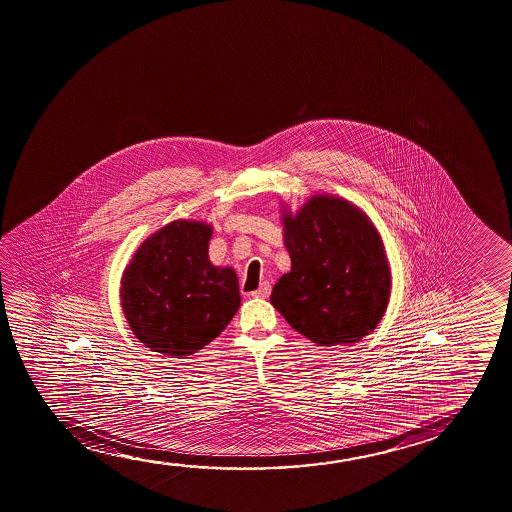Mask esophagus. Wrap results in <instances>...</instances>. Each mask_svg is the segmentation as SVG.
<instances>
[{"label": "esophagus", "instance_id": "esophagus-1", "mask_svg": "<svg viewBox=\"0 0 512 512\" xmlns=\"http://www.w3.org/2000/svg\"><path fill=\"white\" fill-rule=\"evenodd\" d=\"M268 295H270V282H261L260 288L251 293L254 298H267Z\"/></svg>", "mask_w": 512, "mask_h": 512}]
</instances>
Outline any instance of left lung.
<instances>
[{
    "mask_svg": "<svg viewBox=\"0 0 512 512\" xmlns=\"http://www.w3.org/2000/svg\"><path fill=\"white\" fill-rule=\"evenodd\" d=\"M291 272L270 302L317 346H353L388 309L391 268L379 231L354 203L312 195L295 214L281 209Z\"/></svg>",
    "mask_w": 512,
    "mask_h": 512,
    "instance_id": "left-lung-1",
    "label": "left lung"
}]
</instances>
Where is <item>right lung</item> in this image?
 <instances>
[{
	"mask_svg": "<svg viewBox=\"0 0 512 512\" xmlns=\"http://www.w3.org/2000/svg\"><path fill=\"white\" fill-rule=\"evenodd\" d=\"M212 224L177 219L140 244L121 277V307L131 332L168 358L195 354L240 307L231 267L209 260Z\"/></svg>",
	"mask_w": 512,
	"mask_h": 512,
	"instance_id": "add662e5",
	"label": "right lung"
}]
</instances>
